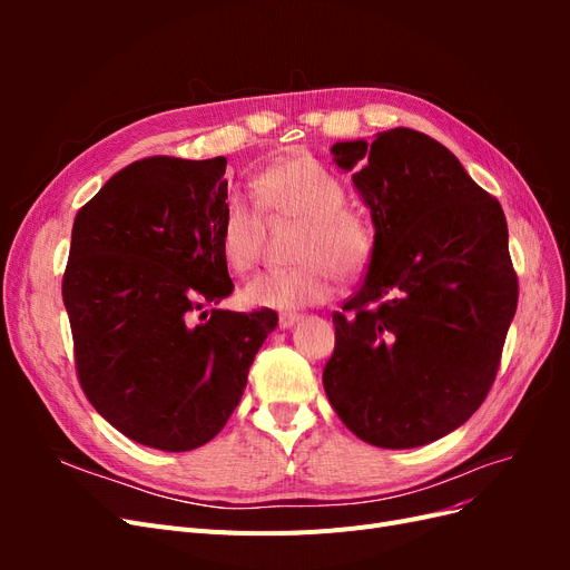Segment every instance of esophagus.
I'll return each mask as SVG.
<instances>
[{
  "label": "esophagus",
  "mask_w": 570,
  "mask_h": 570,
  "mask_svg": "<svg viewBox=\"0 0 570 570\" xmlns=\"http://www.w3.org/2000/svg\"><path fill=\"white\" fill-rule=\"evenodd\" d=\"M299 321H302L299 314H281L278 325H281V331H289V327L295 325V323H299Z\"/></svg>",
  "instance_id": "obj_1"
}]
</instances>
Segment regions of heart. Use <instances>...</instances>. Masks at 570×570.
Instances as JSON below:
<instances>
[{
    "instance_id": "1",
    "label": "heart",
    "mask_w": 570,
    "mask_h": 570,
    "mask_svg": "<svg viewBox=\"0 0 570 570\" xmlns=\"http://www.w3.org/2000/svg\"><path fill=\"white\" fill-rule=\"evenodd\" d=\"M254 199L264 212L302 223L295 268L258 273L245 285V302L273 312H295L333 295L335 272L352 278L371 256L364 223L344 212V187L306 154H292L254 180ZM258 205V206H259ZM257 206V207H258ZM249 197L233 195L220 216L218 245L233 271H249L262 254L264 218Z\"/></svg>"
}]
</instances>
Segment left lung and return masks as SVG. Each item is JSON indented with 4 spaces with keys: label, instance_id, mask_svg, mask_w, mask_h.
Here are the masks:
<instances>
[{
    "label": "left lung",
    "instance_id": "1",
    "mask_svg": "<svg viewBox=\"0 0 570 570\" xmlns=\"http://www.w3.org/2000/svg\"><path fill=\"white\" fill-rule=\"evenodd\" d=\"M375 228L364 285L335 314L323 387L383 450L435 442L485 400L519 302L502 206L425 132L331 147Z\"/></svg>",
    "mask_w": 570,
    "mask_h": 570
}]
</instances>
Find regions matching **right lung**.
<instances>
[{"label":"right lung","mask_w":570,"mask_h":570,"mask_svg":"<svg viewBox=\"0 0 570 570\" xmlns=\"http://www.w3.org/2000/svg\"><path fill=\"white\" fill-rule=\"evenodd\" d=\"M223 174L226 157L135 161L73 220L63 304L82 392L118 433L151 450L214 440L278 325L271 308H218L235 287L218 245Z\"/></svg>","instance_id":"1"}]
</instances>
